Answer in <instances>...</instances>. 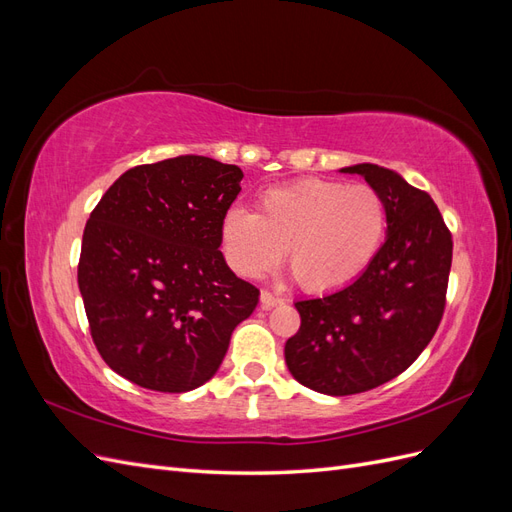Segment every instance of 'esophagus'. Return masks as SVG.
<instances>
[{"instance_id":"esophagus-1","label":"esophagus","mask_w":512,"mask_h":512,"mask_svg":"<svg viewBox=\"0 0 512 512\" xmlns=\"http://www.w3.org/2000/svg\"><path fill=\"white\" fill-rule=\"evenodd\" d=\"M280 303H282V299L275 297L273 292H269V290H262L260 292V305H262V309H271V307L280 305Z\"/></svg>"}]
</instances>
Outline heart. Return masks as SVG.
Wrapping results in <instances>:
<instances>
[{
    "instance_id": "obj_1",
    "label": "heart",
    "mask_w": 512,
    "mask_h": 512,
    "mask_svg": "<svg viewBox=\"0 0 512 512\" xmlns=\"http://www.w3.org/2000/svg\"><path fill=\"white\" fill-rule=\"evenodd\" d=\"M389 211L371 185L303 179L267 190L258 213L235 205L222 215L220 239L228 265L262 277L286 260L309 292H335L369 269L384 243Z\"/></svg>"
}]
</instances>
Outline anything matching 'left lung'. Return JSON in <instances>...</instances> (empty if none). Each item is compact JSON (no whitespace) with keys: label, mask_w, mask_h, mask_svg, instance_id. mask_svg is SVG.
Returning a JSON list of instances; mask_svg holds the SVG:
<instances>
[{"label":"left lung","mask_w":512,"mask_h":512,"mask_svg":"<svg viewBox=\"0 0 512 512\" xmlns=\"http://www.w3.org/2000/svg\"><path fill=\"white\" fill-rule=\"evenodd\" d=\"M339 173L361 175L380 192L389 226L359 280L294 303L301 327L284 346L288 371L333 397L376 389L416 361L440 324L453 260L451 232L427 192L378 164Z\"/></svg>","instance_id":"8db88e82"}]
</instances>
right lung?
I'll return each instance as SVG.
<instances>
[{
  "label": "right lung",
  "mask_w": 512,
  "mask_h": 512,
  "mask_svg": "<svg viewBox=\"0 0 512 512\" xmlns=\"http://www.w3.org/2000/svg\"><path fill=\"white\" fill-rule=\"evenodd\" d=\"M241 179L239 166L205 156L134 166L89 215L79 290L91 337L143 389L185 393L211 380L258 305V288L220 252Z\"/></svg>",
  "instance_id": "obj_1"
}]
</instances>
